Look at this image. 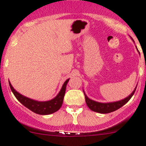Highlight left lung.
I'll use <instances>...</instances> for the list:
<instances>
[{
	"mask_svg": "<svg viewBox=\"0 0 146 146\" xmlns=\"http://www.w3.org/2000/svg\"><path fill=\"white\" fill-rule=\"evenodd\" d=\"M136 88H137V86L135 87L134 91L132 92L131 94L129 95V96H127V97L125 98V99L120 101H118V102H109V103H101V102H95V101L92 100V99H90L89 98H88V96L86 95L85 92H84V96H85L86 104L90 110H92V111H96V112L101 113V114H107V113L112 112V111L118 110V109L122 107L123 105H125L127 102H128V101L131 99L132 96H133L135 92Z\"/></svg>",
	"mask_w": 146,
	"mask_h": 146,
	"instance_id": "1",
	"label": "left lung"
}]
</instances>
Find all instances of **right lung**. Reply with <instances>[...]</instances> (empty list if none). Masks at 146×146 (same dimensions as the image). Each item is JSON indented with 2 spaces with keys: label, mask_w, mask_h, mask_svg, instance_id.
Instances as JSON below:
<instances>
[{
  "label": "right lung",
  "mask_w": 146,
  "mask_h": 146,
  "mask_svg": "<svg viewBox=\"0 0 146 146\" xmlns=\"http://www.w3.org/2000/svg\"><path fill=\"white\" fill-rule=\"evenodd\" d=\"M68 81L69 79H68L65 81L59 94L54 99L50 101H47V102H38V101L26 97V96H23L21 94L16 92L10 82H9V86H10L12 92L16 96V99L19 101L24 107H26L29 110L36 113V114L46 115V114H50L55 112L62 107L65 93V89H66V86Z\"/></svg>",
  "instance_id": "add662e5"
}]
</instances>
